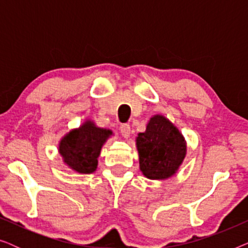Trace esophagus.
<instances>
[{
	"mask_svg": "<svg viewBox=\"0 0 248 248\" xmlns=\"http://www.w3.org/2000/svg\"><path fill=\"white\" fill-rule=\"evenodd\" d=\"M120 131H121V133L124 138H128V137H130V134H131L130 124H122L120 126Z\"/></svg>",
	"mask_w": 248,
	"mask_h": 248,
	"instance_id": "esophagus-1",
	"label": "esophagus"
}]
</instances>
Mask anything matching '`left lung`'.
Returning a JSON list of instances; mask_svg holds the SVG:
<instances>
[{"mask_svg":"<svg viewBox=\"0 0 248 248\" xmlns=\"http://www.w3.org/2000/svg\"><path fill=\"white\" fill-rule=\"evenodd\" d=\"M137 145L141 171L150 179L170 177L186 155L184 138L160 115L152 117L144 133L139 134Z\"/></svg>","mask_w":248,"mask_h":248,"instance_id":"left-lung-1","label":"left lung"}]
</instances>
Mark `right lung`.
Returning <instances> with one entry per match:
<instances>
[{"mask_svg":"<svg viewBox=\"0 0 248 248\" xmlns=\"http://www.w3.org/2000/svg\"><path fill=\"white\" fill-rule=\"evenodd\" d=\"M111 134L110 131L96 127L86 122L78 130L71 131L60 143V154L71 168L81 174L96 170L100 149Z\"/></svg>","mask_w":248,"mask_h":248,"instance_id":"add662e5","label":"right lung"}]
</instances>
